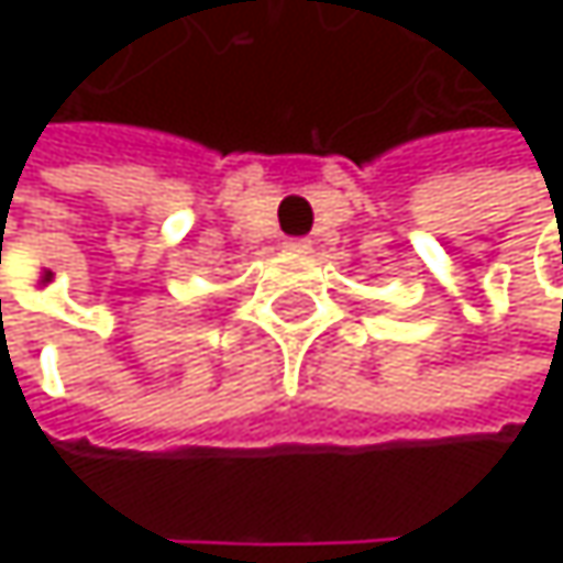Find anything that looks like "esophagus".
I'll use <instances>...</instances> for the list:
<instances>
[{
  "label": "esophagus",
  "mask_w": 563,
  "mask_h": 563,
  "mask_svg": "<svg viewBox=\"0 0 563 563\" xmlns=\"http://www.w3.org/2000/svg\"><path fill=\"white\" fill-rule=\"evenodd\" d=\"M283 247H286V251H292V254H309V247H312V244H309L306 238H289Z\"/></svg>",
  "instance_id": "esophagus-1"
}]
</instances>
